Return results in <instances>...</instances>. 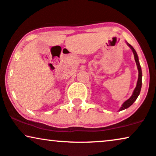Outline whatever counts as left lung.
Masks as SVG:
<instances>
[{"label": "left lung", "instance_id": "1", "mask_svg": "<svg viewBox=\"0 0 156 156\" xmlns=\"http://www.w3.org/2000/svg\"><path fill=\"white\" fill-rule=\"evenodd\" d=\"M126 43H127V46H129V47H130V49L132 50V51H133V52L134 54V57H135V60L136 65H137V70H138V79H137V85H136V87L133 90V94H132V96L129 98H128L127 101H125L123 104H122V105L121 106V107H120L119 111H122V110L127 109L128 107H129V106H130L132 104H133L134 102L136 101L137 98L138 97L140 93L141 87H142V76H143V74H142V70H141L140 65V62H139L138 56H137V52H136L135 50L133 48V46H131V45L127 42H126Z\"/></svg>", "mask_w": 156, "mask_h": 156}]
</instances>
